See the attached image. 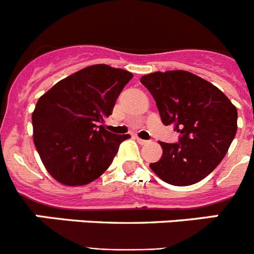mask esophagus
Returning <instances> with one entry per match:
<instances>
[{
	"label": "esophagus",
	"instance_id": "obj_1",
	"mask_svg": "<svg viewBox=\"0 0 254 254\" xmlns=\"http://www.w3.org/2000/svg\"><path fill=\"white\" fill-rule=\"evenodd\" d=\"M136 140H137V142L138 143H141V145H146V143H149L150 141H147V140H142V138H140V137H137V136H136Z\"/></svg>",
	"mask_w": 254,
	"mask_h": 254
}]
</instances>
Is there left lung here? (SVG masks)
I'll list each match as a JSON object with an SVG mask.
<instances>
[{
    "label": "left lung",
    "instance_id": "left-lung-1",
    "mask_svg": "<svg viewBox=\"0 0 254 254\" xmlns=\"http://www.w3.org/2000/svg\"><path fill=\"white\" fill-rule=\"evenodd\" d=\"M151 93L165 126L181 133L176 143L160 142V160L152 172L173 186L202 181L223 160L237 133L235 105L215 85L193 73L177 69L141 77Z\"/></svg>",
    "mask_w": 254,
    "mask_h": 254
}]
</instances>
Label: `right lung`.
<instances>
[{"label":"right lung","instance_id":"obj_1","mask_svg":"<svg viewBox=\"0 0 254 254\" xmlns=\"http://www.w3.org/2000/svg\"><path fill=\"white\" fill-rule=\"evenodd\" d=\"M133 77L108 64L85 67L40 96L33 112V140L47 172L64 186H84L109 168L129 134L107 131L105 117Z\"/></svg>","mask_w":254,"mask_h":254}]
</instances>
